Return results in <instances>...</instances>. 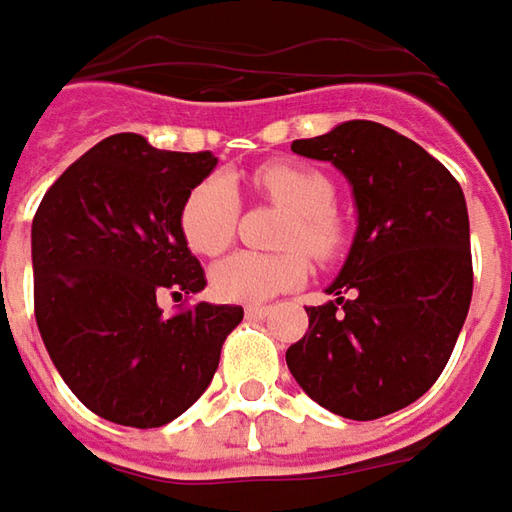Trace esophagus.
Returning <instances> with one entry per match:
<instances>
[{"mask_svg":"<svg viewBox=\"0 0 512 512\" xmlns=\"http://www.w3.org/2000/svg\"><path fill=\"white\" fill-rule=\"evenodd\" d=\"M246 316L249 319H263V316H269V308L266 305H246Z\"/></svg>","mask_w":512,"mask_h":512,"instance_id":"34e87169","label":"esophagus"}]
</instances>
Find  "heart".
Instances as JSON below:
<instances>
[{
    "instance_id": "b5f03b06",
    "label": "heart",
    "mask_w": 512,
    "mask_h": 512,
    "mask_svg": "<svg viewBox=\"0 0 512 512\" xmlns=\"http://www.w3.org/2000/svg\"><path fill=\"white\" fill-rule=\"evenodd\" d=\"M252 187L291 212L285 221L283 246L288 252L260 255L235 252L210 274L212 291L229 302H266L302 285L308 257H330L342 246V221L333 212V184L319 170L271 162L255 170ZM238 196L224 176H210L190 190L182 207L184 241L198 255H218L235 238Z\"/></svg>"
}]
</instances>
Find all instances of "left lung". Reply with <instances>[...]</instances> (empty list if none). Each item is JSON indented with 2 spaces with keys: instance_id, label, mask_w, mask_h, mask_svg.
<instances>
[{
  "instance_id": "1",
  "label": "left lung",
  "mask_w": 512,
  "mask_h": 512,
  "mask_svg": "<svg viewBox=\"0 0 512 512\" xmlns=\"http://www.w3.org/2000/svg\"><path fill=\"white\" fill-rule=\"evenodd\" d=\"M291 151L347 179L356 235L325 288L333 300L305 308L308 333L288 347V370L333 415H392L440 378L468 316L474 269L462 187L417 142L370 120L297 139Z\"/></svg>"
}]
</instances>
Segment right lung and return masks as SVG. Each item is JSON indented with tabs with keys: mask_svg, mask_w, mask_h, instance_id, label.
Here are the masks:
<instances>
[{
	"mask_svg": "<svg viewBox=\"0 0 512 512\" xmlns=\"http://www.w3.org/2000/svg\"><path fill=\"white\" fill-rule=\"evenodd\" d=\"M218 165L210 151H159L114 134L72 162L33 218L36 322L75 398L120 426L156 429L210 387L241 305L165 316L156 297L207 280L182 232L190 190Z\"/></svg>",
	"mask_w": 512,
	"mask_h": 512,
	"instance_id": "obj_1",
	"label": "right lung"
}]
</instances>
